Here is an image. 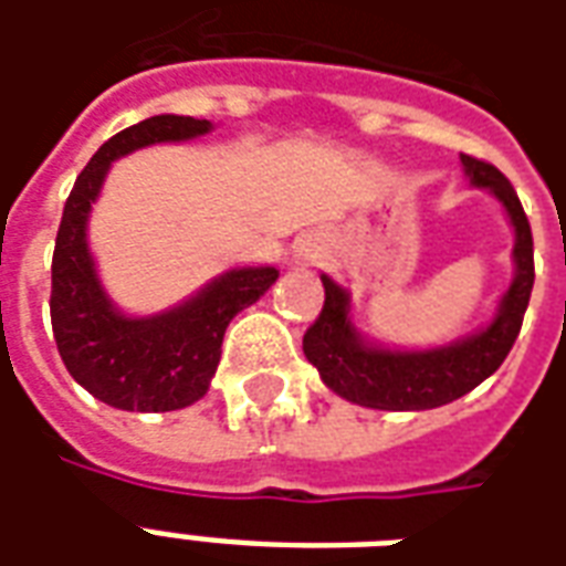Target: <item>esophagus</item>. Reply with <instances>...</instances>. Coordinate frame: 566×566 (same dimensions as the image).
I'll use <instances>...</instances> for the list:
<instances>
[{"label":"esophagus","mask_w":566,"mask_h":566,"mask_svg":"<svg viewBox=\"0 0 566 566\" xmlns=\"http://www.w3.org/2000/svg\"><path fill=\"white\" fill-rule=\"evenodd\" d=\"M321 254H324V245H321V239L315 235H303V239H296L294 251H291V258L300 266H308V263H318Z\"/></svg>","instance_id":"1"}]
</instances>
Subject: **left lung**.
Segmentation results:
<instances>
[{
    "mask_svg": "<svg viewBox=\"0 0 566 566\" xmlns=\"http://www.w3.org/2000/svg\"><path fill=\"white\" fill-rule=\"evenodd\" d=\"M470 185L497 199L515 233L512 245V282L503 291L494 318L482 331L461 336L437 348H388L369 343L352 321V296L331 275L324 282V308L303 336V355L318 369L321 381L343 400L385 412H421L437 409L497 373L522 331L524 308L534 291V239L518 193L485 160L461 154Z\"/></svg>",
    "mask_w": 566,
    "mask_h": 566,
    "instance_id": "8db88e82",
    "label": "left lung"
}]
</instances>
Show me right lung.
I'll list each match as a JSON object with an SVG mask.
<instances>
[{
    "label": "right lung",
    "mask_w": 566,
    "mask_h": 566,
    "mask_svg": "<svg viewBox=\"0 0 566 566\" xmlns=\"http://www.w3.org/2000/svg\"><path fill=\"white\" fill-rule=\"evenodd\" d=\"M211 120L154 115L120 129L96 150L66 199L51 266V324L63 364L84 391L127 412H172L206 397L230 321L270 291L275 266H233L178 306L127 315L99 282L87 242L93 202L112 163L133 150L190 142Z\"/></svg>",
    "instance_id": "right-lung-1"
}]
</instances>
